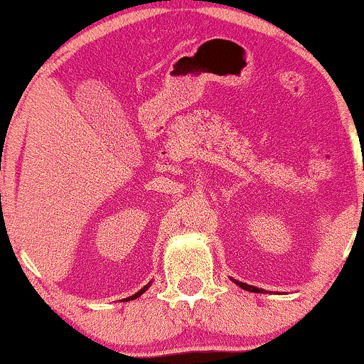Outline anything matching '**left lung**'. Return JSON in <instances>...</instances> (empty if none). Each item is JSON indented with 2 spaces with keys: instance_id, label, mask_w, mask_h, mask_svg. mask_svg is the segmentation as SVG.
Here are the masks:
<instances>
[{
  "instance_id": "1",
  "label": "left lung",
  "mask_w": 364,
  "mask_h": 364,
  "mask_svg": "<svg viewBox=\"0 0 364 364\" xmlns=\"http://www.w3.org/2000/svg\"><path fill=\"white\" fill-rule=\"evenodd\" d=\"M230 279H232V282H234L235 284H237V287H240V288H242V290H246V291H251V293H262V291H264V290H262V288L252 287V284L237 282V279H234V278H230ZM264 293H266V291H264Z\"/></svg>"
}]
</instances>
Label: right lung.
I'll return each mask as SVG.
<instances>
[{"mask_svg": "<svg viewBox=\"0 0 364 364\" xmlns=\"http://www.w3.org/2000/svg\"><path fill=\"white\" fill-rule=\"evenodd\" d=\"M149 287H151V282H149V283L146 284V287H144V288H142V290H139L137 293H135V295H132V296H129V299H125V301H130V300H135V299H139V296H140V295H142V293H144V291H147V290H149Z\"/></svg>", "mask_w": 364, "mask_h": 364, "instance_id": "right-lung-1", "label": "right lung"}]
</instances>
